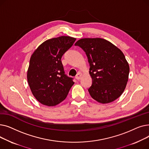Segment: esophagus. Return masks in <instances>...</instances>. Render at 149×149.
I'll use <instances>...</instances> for the list:
<instances>
[{
	"instance_id": "34e87169",
	"label": "esophagus",
	"mask_w": 149,
	"mask_h": 149,
	"mask_svg": "<svg viewBox=\"0 0 149 149\" xmlns=\"http://www.w3.org/2000/svg\"><path fill=\"white\" fill-rule=\"evenodd\" d=\"M81 74H80V73H78L77 74V75L75 76V79H77V80H80V79H81Z\"/></svg>"
}]
</instances>
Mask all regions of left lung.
I'll list each match as a JSON object with an SVG mask.
<instances>
[{
  "mask_svg": "<svg viewBox=\"0 0 149 149\" xmlns=\"http://www.w3.org/2000/svg\"><path fill=\"white\" fill-rule=\"evenodd\" d=\"M75 46L81 48L88 57L92 84L88 91L98 103H111L119 98L126 87L129 65L123 52L101 38H81Z\"/></svg>",
  "mask_w": 149,
  "mask_h": 149,
  "instance_id": "1",
  "label": "left lung"
}]
</instances>
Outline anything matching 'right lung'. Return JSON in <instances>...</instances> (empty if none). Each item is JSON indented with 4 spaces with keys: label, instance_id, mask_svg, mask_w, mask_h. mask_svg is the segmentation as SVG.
Wrapping results in <instances>:
<instances>
[{
    "label": "right lung",
    "instance_id": "add662e5",
    "mask_svg": "<svg viewBox=\"0 0 149 149\" xmlns=\"http://www.w3.org/2000/svg\"><path fill=\"white\" fill-rule=\"evenodd\" d=\"M76 38L60 36L47 40L34 51L29 60L27 80L31 92L41 104L54 106L67 97L74 82L65 74L61 58Z\"/></svg>",
    "mask_w": 149,
    "mask_h": 149
}]
</instances>
